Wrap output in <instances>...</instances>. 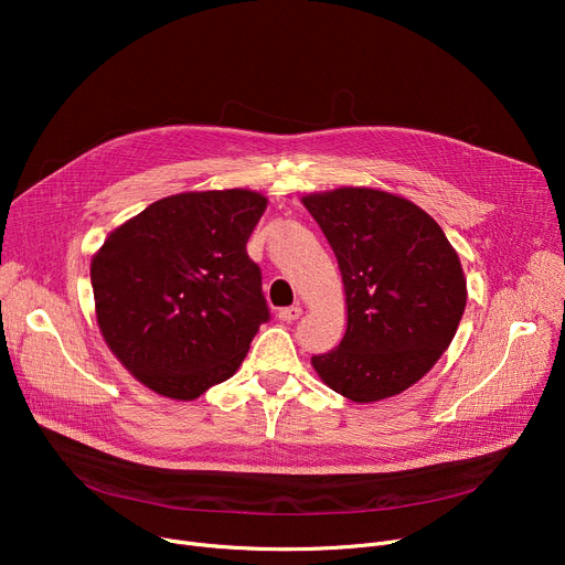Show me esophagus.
Masks as SVG:
<instances>
[{
	"instance_id": "1",
	"label": "esophagus",
	"mask_w": 565,
	"mask_h": 565,
	"mask_svg": "<svg viewBox=\"0 0 565 565\" xmlns=\"http://www.w3.org/2000/svg\"><path fill=\"white\" fill-rule=\"evenodd\" d=\"M302 316V307H286V309H281L279 311V320H284V322H292V320H298Z\"/></svg>"
}]
</instances>
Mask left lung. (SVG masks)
Segmentation results:
<instances>
[{"instance_id": "8db88e82", "label": "left lung", "mask_w": 565, "mask_h": 565, "mask_svg": "<svg viewBox=\"0 0 565 565\" xmlns=\"http://www.w3.org/2000/svg\"><path fill=\"white\" fill-rule=\"evenodd\" d=\"M339 260L348 328L311 358L320 380L354 403L396 396L449 348L467 305L462 265L439 224L412 201L371 188L302 199Z\"/></svg>"}]
</instances>
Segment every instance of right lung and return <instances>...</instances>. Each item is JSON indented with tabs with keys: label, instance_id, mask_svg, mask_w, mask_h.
Masks as SVG:
<instances>
[{
	"label": "right lung",
	"instance_id": "add662e5",
	"mask_svg": "<svg viewBox=\"0 0 565 565\" xmlns=\"http://www.w3.org/2000/svg\"><path fill=\"white\" fill-rule=\"evenodd\" d=\"M265 205L252 190L183 192L107 235L92 260L98 328L148 390L192 401L243 364L270 320L247 254Z\"/></svg>",
	"mask_w": 565,
	"mask_h": 565
}]
</instances>
